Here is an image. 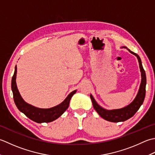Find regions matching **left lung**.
<instances>
[{"instance_id": "obj_1", "label": "left lung", "mask_w": 155, "mask_h": 155, "mask_svg": "<svg viewBox=\"0 0 155 155\" xmlns=\"http://www.w3.org/2000/svg\"><path fill=\"white\" fill-rule=\"evenodd\" d=\"M121 48H126L128 51L131 53L132 54L134 55L138 59V63H139V68L141 73V82L138 90V93L136 96L135 98L133 101L129 104L128 106H126L124 108L119 109H113V110H107L100 106L96 102V101L94 99L93 96L90 94V98L92 102L94 108L96 110L97 114L107 121L112 122H124L126 120L132 117L135 113L138 111V110L140 108L142 104H143L144 97L145 94H146V84H147V78L146 74L143 69V65H142L141 59L140 57L137 53L131 51L130 49H128L125 46L122 47Z\"/></svg>"}]
</instances>
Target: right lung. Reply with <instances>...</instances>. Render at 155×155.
I'll use <instances>...</instances> for the list:
<instances>
[{
	"label": "right lung",
	"instance_id": "1",
	"mask_svg": "<svg viewBox=\"0 0 155 155\" xmlns=\"http://www.w3.org/2000/svg\"><path fill=\"white\" fill-rule=\"evenodd\" d=\"M17 69V65H16L14 75L12 78L11 81L12 91L13 94L15 103L17 108L19 110L20 112H23L27 117L31 119V120L37 123L51 122L58 119L68 108L70 100L71 97L74 96V94H75L77 91L76 90L71 91L61 103L50 108H37L35 106L27 103L21 97L17 86V83H16Z\"/></svg>",
	"mask_w": 155,
	"mask_h": 155
}]
</instances>
